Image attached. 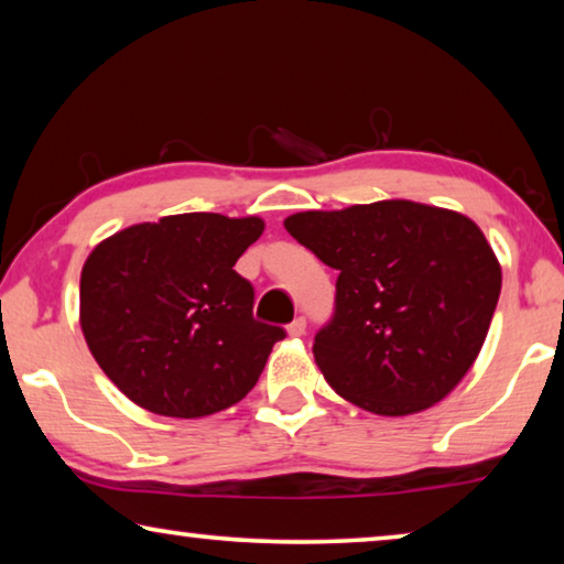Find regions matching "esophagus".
I'll return each mask as SVG.
<instances>
[{"label": "esophagus", "mask_w": 564, "mask_h": 564, "mask_svg": "<svg viewBox=\"0 0 564 564\" xmlns=\"http://www.w3.org/2000/svg\"><path fill=\"white\" fill-rule=\"evenodd\" d=\"M306 334V318L299 316L289 324V336H304Z\"/></svg>", "instance_id": "34e87169"}]
</instances>
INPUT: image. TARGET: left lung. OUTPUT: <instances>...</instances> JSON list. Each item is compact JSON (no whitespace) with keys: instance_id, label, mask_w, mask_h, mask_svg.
Instances as JSON below:
<instances>
[{"instance_id":"left-lung-1","label":"left lung","mask_w":564,"mask_h":564,"mask_svg":"<svg viewBox=\"0 0 564 564\" xmlns=\"http://www.w3.org/2000/svg\"><path fill=\"white\" fill-rule=\"evenodd\" d=\"M283 225L339 271L314 357L341 398L377 415H410L464 380L501 293L499 260L476 223L388 199L299 213Z\"/></svg>"}]
</instances>
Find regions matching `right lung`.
Returning a JSON list of instances; mask_svg holds the SVG:
<instances>
[{"mask_svg": "<svg viewBox=\"0 0 564 564\" xmlns=\"http://www.w3.org/2000/svg\"><path fill=\"white\" fill-rule=\"evenodd\" d=\"M260 217L170 215L100 242L80 273V326L116 388L156 415L202 417L256 388L285 329L253 316L235 271Z\"/></svg>", "mask_w": 564, "mask_h": 564, "instance_id": "1", "label": "right lung"}]
</instances>
